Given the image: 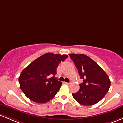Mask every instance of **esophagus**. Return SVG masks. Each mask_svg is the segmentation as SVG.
<instances>
[{"instance_id":"34e87169","label":"esophagus","mask_w":123,"mask_h":123,"mask_svg":"<svg viewBox=\"0 0 123 123\" xmlns=\"http://www.w3.org/2000/svg\"><path fill=\"white\" fill-rule=\"evenodd\" d=\"M65 83L66 84H67V85H69L71 84L70 82H65Z\"/></svg>"}]
</instances>
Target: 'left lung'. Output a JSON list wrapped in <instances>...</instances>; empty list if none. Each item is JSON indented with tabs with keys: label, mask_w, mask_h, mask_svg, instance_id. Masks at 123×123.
<instances>
[{
	"label": "left lung",
	"mask_w": 123,
	"mask_h": 123,
	"mask_svg": "<svg viewBox=\"0 0 123 123\" xmlns=\"http://www.w3.org/2000/svg\"><path fill=\"white\" fill-rule=\"evenodd\" d=\"M74 62L83 82L80 90L72 94L74 98L83 105H92L98 103L108 92L110 80L99 66L84 54H69Z\"/></svg>",
	"instance_id": "8db88e82"
}]
</instances>
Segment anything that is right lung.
I'll return each instance as SVG.
<instances>
[{
	"instance_id": "right-lung-1",
	"label": "right lung",
	"mask_w": 123,
	"mask_h": 123,
	"mask_svg": "<svg viewBox=\"0 0 123 123\" xmlns=\"http://www.w3.org/2000/svg\"><path fill=\"white\" fill-rule=\"evenodd\" d=\"M68 56L46 53L27 66L19 77L20 89L25 95L38 103H47L53 98L62 84L54 78L58 64Z\"/></svg>"
}]
</instances>
